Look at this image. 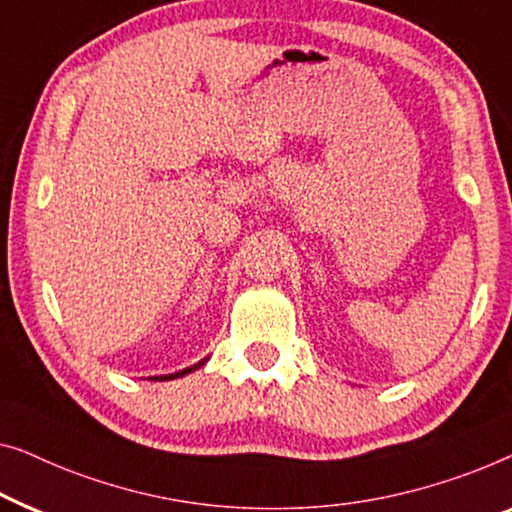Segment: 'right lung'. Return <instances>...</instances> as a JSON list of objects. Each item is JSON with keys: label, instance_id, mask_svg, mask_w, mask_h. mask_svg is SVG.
I'll list each match as a JSON object with an SVG mask.
<instances>
[{"label": "right lung", "instance_id": "add662e5", "mask_svg": "<svg viewBox=\"0 0 512 512\" xmlns=\"http://www.w3.org/2000/svg\"><path fill=\"white\" fill-rule=\"evenodd\" d=\"M208 362V357H204L201 359V362H197L194 366H187V369H183V371H176V373H169V376H153V378H148V380H176V378H183V376H187V373H192V371H197L199 366H204Z\"/></svg>", "mask_w": 512, "mask_h": 512}]
</instances>
